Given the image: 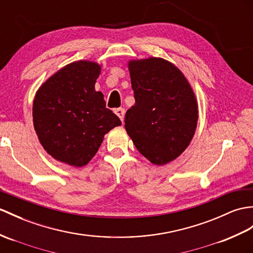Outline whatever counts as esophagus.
<instances>
[{"label": "esophagus", "instance_id": "1", "mask_svg": "<svg viewBox=\"0 0 253 253\" xmlns=\"http://www.w3.org/2000/svg\"><path fill=\"white\" fill-rule=\"evenodd\" d=\"M114 112H115V114H116L117 116L120 117L122 122L124 121V117H125V109H123V108L115 109V110H114Z\"/></svg>", "mask_w": 253, "mask_h": 253}]
</instances>
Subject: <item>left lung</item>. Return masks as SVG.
Wrapping results in <instances>:
<instances>
[{
	"label": "left lung",
	"instance_id": "left-lung-1",
	"mask_svg": "<svg viewBox=\"0 0 253 253\" xmlns=\"http://www.w3.org/2000/svg\"><path fill=\"white\" fill-rule=\"evenodd\" d=\"M136 103L125 129L146 160L163 166L189 146L198 120L197 100L184 74L163 58L128 62Z\"/></svg>",
	"mask_w": 253,
	"mask_h": 253
}]
</instances>
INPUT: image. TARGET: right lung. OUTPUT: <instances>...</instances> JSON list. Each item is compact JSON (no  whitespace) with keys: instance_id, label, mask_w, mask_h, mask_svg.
Returning <instances> with one entry per match:
<instances>
[{"instance_id":"1","label":"right lung","mask_w":253,"mask_h":253,"mask_svg":"<svg viewBox=\"0 0 253 253\" xmlns=\"http://www.w3.org/2000/svg\"><path fill=\"white\" fill-rule=\"evenodd\" d=\"M101 72L97 62L67 64L39 88L33 125L44 150L55 160L83 167L96 155L104 134L122 123L95 90Z\"/></svg>"}]
</instances>
